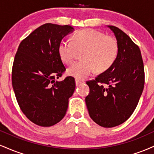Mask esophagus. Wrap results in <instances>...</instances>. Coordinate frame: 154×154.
I'll use <instances>...</instances> for the list:
<instances>
[{"label": "esophagus", "mask_w": 154, "mask_h": 154, "mask_svg": "<svg viewBox=\"0 0 154 154\" xmlns=\"http://www.w3.org/2000/svg\"><path fill=\"white\" fill-rule=\"evenodd\" d=\"M82 82H84V81H82V80H79V79H76V80H75L76 85H78L79 84H80V83H82Z\"/></svg>", "instance_id": "1"}]
</instances>
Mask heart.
I'll use <instances>...</instances> for the list:
<instances>
[{"instance_id":"b5f03b06","label":"heart","mask_w":154,"mask_h":154,"mask_svg":"<svg viewBox=\"0 0 154 154\" xmlns=\"http://www.w3.org/2000/svg\"><path fill=\"white\" fill-rule=\"evenodd\" d=\"M72 40H62L59 45L60 57L66 64L73 63L78 51H83L82 61L67 69L69 76L82 80L95 70L98 72L106 71L115 62L118 44L113 37L94 29H85L76 32Z\"/></svg>"}]
</instances>
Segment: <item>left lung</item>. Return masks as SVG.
Listing matches in <instances>:
<instances>
[{
    "mask_svg": "<svg viewBox=\"0 0 154 154\" xmlns=\"http://www.w3.org/2000/svg\"><path fill=\"white\" fill-rule=\"evenodd\" d=\"M118 44L115 62L93 80L85 103L91 118L103 128L118 126L135 111L145 83L144 66L139 47L126 33L109 25Z\"/></svg>",
    "mask_w": 154,
    "mask_h": 154,
    "instance_id": "8db88e82",
    "label": "left lung"
}]
</instances>
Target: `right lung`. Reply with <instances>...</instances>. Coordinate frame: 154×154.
<instances>
[{
  "instance_id": "add662e5",
  "label": "right lung",
  "mask_w": 154,
  "mask_h": 154,
  "mask_svg": "<svg viewBox=\"0 0 154 154\" xmlns=\"http://www.w3.org/2000/svg\"><path fill=\"white\" fill-rule=\"evenodd\" d=\"M74 31L70 25L43 24L19 44L12 68V86L24 115L41 127L59 122L66 114L75 81L67 77L56 81L66 70L59 45Z\"/></svg>"
}]
</instances>
